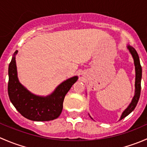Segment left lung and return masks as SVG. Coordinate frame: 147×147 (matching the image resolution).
<instances>
[{
	"label": "left lung",
	"mask_w": 147,
	"mask_h": 147,
	"mask_svg": "<svg viewBox=\"0 0 147 147\" xmlns=\"http://www.w3.org/2000/svg\"><path fill=\"white\" fill-rule=\"evenodd\" d=\"M127 50L131 55L133 60H134V67H135V90H134V95L133 97L132 100H131V103L129 105V106L123 111L122 114H121V117H120L119 120L124 119V117L129 115L134 109H135L136 106H137L138 101L139 100V97H140V92H141V80H142V67L140 65V60H139V55H138L137 52L136 51L135 49L131 45H127ZM90 118L93 119L90 115Z\"/></svg>",
	"instance_id": "obj_1"
}]
</instances>
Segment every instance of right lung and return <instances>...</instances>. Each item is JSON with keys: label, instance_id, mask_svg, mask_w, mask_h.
Returning <instances> with one entry per match:
<instances>
[{"label": "right lung", "instance_id": "add662e5", "mask_svg": "<svg viewBox=\"0 0 147 147\" xmlns=\"http://www.w3.org/2000/svg\"><path fill=\"white\" fill-rule=\"evenodd\" d=\"M18 52L16 50L14 53L8 67V92L10 102L24 117L32 121L57 119L63 110L65 95L77 82L78 77L74 76L60 83L48 95H36L19 82L16 61Z\"/></svg>", "mask_w": 147, "mask_h": 147}]
</instances>
